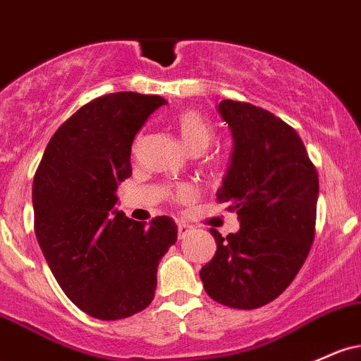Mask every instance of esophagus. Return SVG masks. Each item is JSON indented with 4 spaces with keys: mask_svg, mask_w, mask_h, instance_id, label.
<instances>
[{
    "mask_svg": "<svg viewBox=\"0 0 361 361\" xmlns=\"http://www.w3.org/2000/svg\"><path fill=\"white\" fill-rule=\"evenodd\" d=\"M190 231H192V226L183 224V223L178 224V236H180V238H185Z\"/></svg>",
    "mask_w": 361,
    "mask_h": 361,
    "instance_id": "esophagus-1",
    "label": "esophagus"
}]
</instances>
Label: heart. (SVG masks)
<instances>
[{
  "mask_svg": "<svg viewBox=\"0 0 361 361\" xmlns=\"http://www.w3.org/2000/svg\"><path fill=\"white\" fill-rule=\"evenodd\" d=\"M176 125L178 135H180L181 142L185 144V147L192 152H202L211 145L214 132L212 126L209 125V121L195 109H187L181 111L180 114L174 120ZM173 195L180 200H188L193 197V188L188 185H181L173 192Z\"/></svg>",
  "mask_w": 361,
  "mask_h": 361,
  "instance_id": "obj_1",
  "label": "heart"
}]
</instances>
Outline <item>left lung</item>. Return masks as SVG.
I'll use <instances>...</instances> for the list:
<instances>
[{
	"label": "left lung",
	"instance_id": "left-lung-1",
	"mask_svg": "<svg viewBox=\"0 0 361 361\" xmlns=\"http://www.w3.org/2000/svg\"><path fill=\"white\" fill-rule=\"evenodd\" d=\"M217 111L233 152L217 200L236 211L240 231L221 236L200 271L214 302L252 310L276 300L307 259L315 235L319 176L288 123L248 102L224 99Z\"/></svg>",
	"mask_w": 361,
	"mask_h": 361
}]
</instances>
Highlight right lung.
Returning <instances> with one entry per match:
<instances>
[{
	"instance_id": "right-lung-1",
	"label": "right lung",
	"mask_w": 361,
	"mask_h": 361,
	"mask_svg": "<svg viewBox=\"0 0 361 361\" xmlns=\"http://www.w3.org/2000/svg\"><path fill=\"white\" fill-rule=\"evenodd\" d=\"M162 104L138 92L94 99L59 126L35 171L39 247L65 295L99 320L147 308L159 260L176 243L171 217L145 226L116 207L118 185L132 174L133 138Z\"/></svg>"
}]
</instances>
